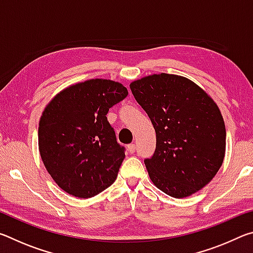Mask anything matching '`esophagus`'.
Returning a JSON list of instances; mask_svg holds the SVG:
<instances>
[{
	"instance_id": "34e87169",
	"label": "esophagus",
	"mask_w": 253,
	"mask_h": 253,
	"mask_svg": "<svg viewBox=\"0 0 253 253\" xmlns=\"http://www.w3.org/2000/svg\"><path fill=\"white\" fill-rule=\"evenodd\" d=\"M135 149H136L135 144H129V145H128V146H127V151H128V153H130V154L135 153Z\"/></svg>"
}]
</instances>
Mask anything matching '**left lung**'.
<instances>
[{
  "mask_svg": "<svg viewBox=\"0 0 253 253\" xmlns=\"http://www.w3.org/2000/svg\"><path fill=\"white\" fill-rule=\"evenodd\" d=\"M156 132V149L144 161L149 178L172 198L194 194L215 176L225 155L219 107L185 77L160 74L130 84Z\"/></svg>",
  "mask_w": 253,
  "mask_h": 253,
  "instance_id": "obj_1",
  "label": "left lung"
}]
</instances>
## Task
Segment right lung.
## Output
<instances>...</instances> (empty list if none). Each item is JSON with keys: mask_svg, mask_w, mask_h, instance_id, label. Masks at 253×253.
<instances>
[{"mask_svg": "<svg viewBox=\"0 0 253 253\" xmlns=\"http://www.w3.org/2000/svg\"><path fill=\"white\" fill-rule=\"evenodd\" d=\"M127 95L121 83L90 79L63 89L45 106L39 152L50 176L68 194L92 198L116 181L125 152L106 116Z\"/></svg>", "mask_w": 253, "mask_h": 253, "instance_id": "1", "label": "right lung"}]
</instances>
